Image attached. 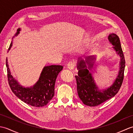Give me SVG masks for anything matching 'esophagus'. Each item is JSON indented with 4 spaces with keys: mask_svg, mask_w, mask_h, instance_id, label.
Instances as JSON below:
<instances>
[{
    "mask_svg": "<svg viewBox=\"0 0 133 133\" xmlns=\"http://www.w3.org/2000/svg\"><path fill=\"white\" fill-rule=\"evenodd\" d=\"M67 67L69 70H73L74 69V67H75V63L72 61L70 62L69 63L67 64Z\"/></svg>",
    "mask_w": 133,
    "mask_h": 133,
    "instance_id": "obj_1",
    "label": "esophagus"
}]
</instances>
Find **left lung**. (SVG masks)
I'll list each match as a JSON object with an SVG mask.
<instances>
[{"label":"left lung","mask_w":133,"mask_h":133,"mask_svg":"<svg viewBox=\"0 0 133 133\" xmlns=\"http://www.w3.org/2000/svg\"><path fill=\"white\" fill-rule=\"evenodd\" d=\"M108 39L110 43L114 46L112 49L121 58L119 70L117 78L108 88L103 90L99 89L91 73L89 71L94 65L96 59L95 56L86 57L85 61L80 58L77 62L78 72V75H75V78L77 80L78 94L82 102L90 107L97 106L114 97L119 91L123 80L125 60L119 38L115 34L112 33L109 34Z\"/></svg>","instance_id":"left-lung-1"}]
</instances>
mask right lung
<instances>
[{
  "label": "right lung",
  "mask_w": 133,
  "mask_h": 133,
  "mask_svg": "<svg viewBox=\"0 0 133 133\" xmlns=\"http://www.w3.org/2000/svg\"><path fill=\"white\" fill-rule=\"evenodd\" d=\"M21 30L20 28L18 29L15 36L18 35ZM12 46V42H11L8 51L11 49ZM6 67L8 83L14 94L24 103L38 107L47 105L52 99L54 95L56 78L63 67L60 65L44 66L38 81L35 84L32 86L25 87L21 85L11 75L7 58H6Z\"/></svg>",
  "instance_id": "1"
}]
</instances>
